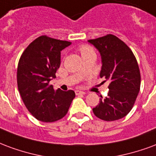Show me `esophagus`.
Segmentation results:
<instances>
[{
	"label": "esophagus",
	"instance_id": "esophagus-1",
	"mask_svg": "<svg viewBox=\"0 0 156 156\" xmlns=\"http://www.w3.org/2000/svg\"><path fill=\"white\" fill-rule=\"evenodd\" d=\"M76 95H84V94H86V93L84 91H82V90H76Z\"/></svg>",
	"mask_w": 156,
	"mask_h": 156
}]
</instances>
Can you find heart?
<instances>
[{"label":"heart","mask_w":156,"mask_h":156,"mask_svg":"<svg viewBox=\"0 0 156 156\" xmlns=\"http://www.w3.org/2000/svg\"><path fill=\"white\" fill-rule=\"evenodd\" d=\"M79 51L80 52L81 55H85L88 54V53H91V52H94L93 49L90 46V45H83L79 47Z\"/></svg>","instance_id":"1"}]
</instances>
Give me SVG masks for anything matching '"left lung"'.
Instances as JSON below:
<instances>
[{"mask_svg":"<svg viewBox=\"0 0 156 156\" xmlns=\"http://www.w3.org/2000/svg\"><path fill=\"white\" fill-rule=\"evenodd\" d=\"M101 55L100 76L109 80V93L93 112L105 121L123 118L131 111L140 88V72L135 55L126 43L114 35L89 40ZM104 81V82H105Z\"/></svg>","mask_w":156,"mask_h":156,"instance_id":"8db88e82","label":"left lung"}]
</instances>
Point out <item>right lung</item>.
I'll use <instances>...</instances> for the list:
<instances>
[{
  "label": "right lung",
  "mask_w": 156,
  "mask_h": 156,
  "mask_svg": "<svg viewBox=\"0 0 156 156\" xmlns=\"http://www.w3.org/2000/svg\"><path fill=\"white\" fill-rule=\"evenodd\" d=\"M70 44L41 36L33 41L20 55L18 90L27 110L38 120L54 122L62 119L76 96L71 90H55L50 85L61 65V51Z\"/></svg>",
  "instance_id": "obj_1"
}]
</instances>
